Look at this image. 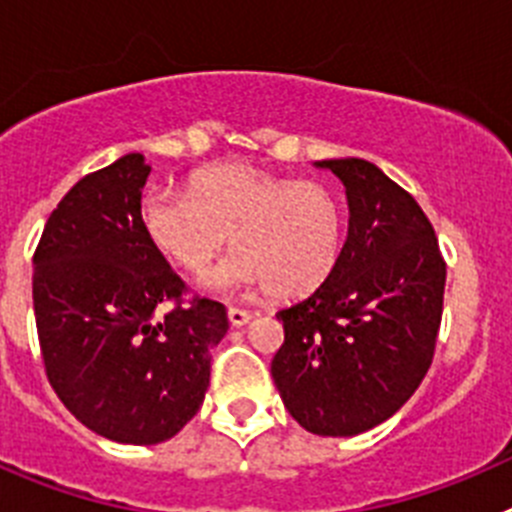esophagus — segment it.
I'll return each instance as SVG.
<instances>
[{
  "instance_id": "esophagus-1",
  "label": "esophagus",
  "mask_w": 512,
  "mask_h": 512,
  "mask_svg": "<svg viewBox=\"0 0 512 512\" xmlns=\"http://www.w3.org/2000/svg\"><path fill=\"white\" fill-rule=\"evenodd\" d=\"M228 320L233 328H241V325H246L251 320V312L243 310V307H228Z\"/></svg>"
}]
</instances>
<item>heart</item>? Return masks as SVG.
I'll return each mask as SVG.
<instances>
[{
	"label": "heart",
	"mask_w": 512,
	"mask_h": 512,
	"mask_svg": "<svg viewBox=\"0 0 512 512\" xmlns=\"http://www.w3.org/2000/svg\"><path fill=\"white\" fill-rule=\"evenodd\" d=\"M343 205L323 182L289 179L248 164L197 171L189 194L156 187L140 223L164 259L202 277L228 243L235 253L210 279L217 289L266 284L274 297H300L330 277L343 246Z\"/></svg>",
	"instance_id": "heart-1"
}]
</instances>
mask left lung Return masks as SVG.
<instances>
[{
    "label": "left lung",
    "mask_w": 512,
    "mask_h": 512,
    "mask_svg": "<svg viewBox=\"0 0 512 512\" xmlns=\"http://www.w3.org/2000/svg\"><path fill=\"white\" fill-rule=\"evenodd\" d=\"M346 187L348 235L330 277L284 307L271 377L310 433L356 436L384 423L428 374L446 261L413 194L364 158L318 161Z\"/></svg>",
    "instance_id": "obj_1"
}]
</instances>
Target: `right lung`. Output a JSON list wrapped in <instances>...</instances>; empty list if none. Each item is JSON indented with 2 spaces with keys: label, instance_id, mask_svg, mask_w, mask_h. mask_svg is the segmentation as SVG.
I'll return each instance as SVG.
<instances>
[{
  "label": "right lung",
  "instance_id": "1",
  "mask_svg": "<svg viewBox=\"0 0 512 512\" xmlns=\"http://www.w3.org/2000/svg\"><path fill=\"white\" fill-rule=\"evenodd\" d=\"M140 153L87 174L45 223L33 256V305L45 374L89 431L151 446L197 415L225 305L184 302L187 284L148 241Z\"/></svg>",
  "mask_w": 512,
  "mask_h": 512
}]
</instances>
